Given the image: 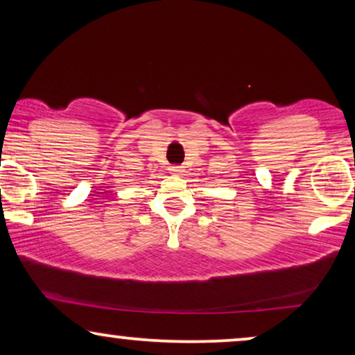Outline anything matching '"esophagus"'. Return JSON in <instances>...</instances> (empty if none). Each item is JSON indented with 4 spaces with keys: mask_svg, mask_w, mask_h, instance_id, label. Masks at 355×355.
<instances>
[{
    "mask_svg": "<svg viewBox=\"0 0 355 355\" xmlns=\"http://www.w3.org/2000/svg\"><path fill=\"white\" fill-rule=\"evenodd\" d=\"M169 171H171L173 174H182L184 168L179 166V164H173V166H169Z\"/></svg>",
    "mask_w": 355,
    "mask_h": 355,
    "instance_id": "esophagus-1",
    "label": "esophagus"
}]
</instances>
